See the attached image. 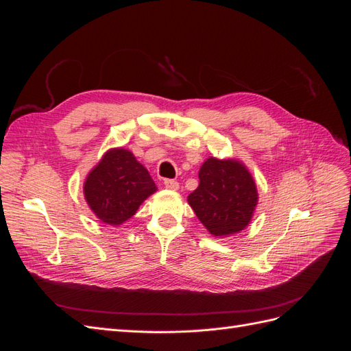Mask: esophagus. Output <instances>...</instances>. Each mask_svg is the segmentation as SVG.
<instances>
[{
  "label": "esophagus",
  "instance_id": "esophagus-1",
  "mask_svg": "<svg viewBox=\"0 0 351 351\" xmlns=\"http://www.w3.org/2000/svg\"><path fill=\"white\" fill-rule=\"evenodd\" d=\"M164 186L169 190H177L178 189V183L176 180H164Z\"/></svg>",
  "mask_w": 351,
  "mask_h": 351
}]
</instances>
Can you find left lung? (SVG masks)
Wrapping results in <instances>:
<instances>
[{"label": "left lung", "mask_w": 351, "mask_h": 351, "mask_svg": "<svg viewBox=\"0 0 351 351\" xmlns=\"http://www.w3.org/2000/svg\"><path fill=\"white\" fill-rule=\"evenodd\" d=\"M187 202L212 236L226 237L249 226L258 189L243 162L210 156L202 164L199 186Z\"/></svg>", "instance_id": "obj_1"}]
</instances>
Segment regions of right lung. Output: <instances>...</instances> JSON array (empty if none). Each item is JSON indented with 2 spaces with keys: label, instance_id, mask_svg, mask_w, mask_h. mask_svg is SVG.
I'll list each match as a JSON object with an SVG mask.
<instances>
[{
  "label": "right lung",
  "instance_id": "add662e5",
  "mask_svg": "<svg viewBox=\"0 0 351 351\" xmlns=\"http://www.w3.org/2000/svg\"><path fill=\"white\" fill-rule=\"evenodd\" d=\"M156 192L147 169L134 155L114 147L90 169L83 186L84 199L102 222L120 226L132 218L146 197Z\"/></svg>",
  "mask_w": 351,
  "mask_h": 351
}]
</instances>
